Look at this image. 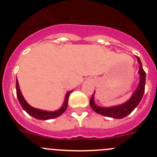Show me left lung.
<instances>
[{"label":"left lung","instance_id":"1","mask_svg":"<svg viewBox=\"0 0 157 157\" xmlns=\"http://www.w3.org/2000/svg\"><path fill=\"white\" fill-rule=\"evenodd\" d=\"M138 62L140 64V82L138 89L136 90L131 98L128 101H127L125 104L119 105V106L112 107V108H101V107L98 106L94 104V94H93L90 98V104L91 108L94 112L100 115H102V116H107V117L114 118V119H122V118H124L128 116L130 113H131L134 111V109L138 106L141 98L143 97L145 86V72L143 70L142 64H141L139 57H138Z\"/></svg>","mask_w":157,"mask_h":157}]
</instances>
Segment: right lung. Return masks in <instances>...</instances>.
Wrapping results in <instances>:
<instances>
[{"label":"right lung","mask_w":157,"mask_h":157,"mask_svg":"<svg viewBox=\"0 0 157 157\" xmlns=\"http://www.w3.org/2000/svg\"><path fill=\"white\" fill-rule=\"evenodd\" d=\"M71 93V91L67 94L66 97H65V100H64V102H63V106H62L59 110H56L55 111V112H47V111L39 110V109L32 108L31 106H30V105L27 103V101H25L23 95H22L21 92H20V90H19V82H18V81L16 80V95H17V98H18V100H19V104L21 105L23 110L26 111V112H27L30 116H31L32 117L35 118V119H37V120H51V119H54V118H56L58 117V116H61L63 112H65L67 107L68 98Z\"/></svg>","instance_id":"obj_1"}]
</instances>
